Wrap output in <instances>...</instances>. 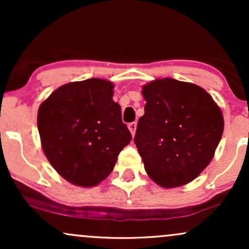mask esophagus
<instances>
[{"label": "esophagus", "instance_id": "obj_1", "mask_svg": "<svg viewBox=\"0 0 249 249\" xmlns=\"http://www.w3.org/2000/svg\"><path fill=\"white\" fill-rule=\"evenodd\" d=\"M136 128H137V123L136 122H132L128 124V130H130V132L132 136H134V133H136Z\"/></svg>", "mask_w": 249, "mask_h": 249}]
</instances>
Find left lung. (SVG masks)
<instances>
[{
    "label": "left lung",
    "instance_id": "1",
    "mask_svg": "<svg viewBox=\"0 0 249 249\" xmlns=\"http://www.w3.org/2000/svg\"><path fill=\"white\" fill-rule=\"evenodd\" d=\"M145 113L134 144L150 178L172 188L196 179L212 160L224 118L206 91L192 83L157 79L142 87Z\"/></svg>",
    "mask_w": 249,
    "mask_h": 249
}]
</instances>
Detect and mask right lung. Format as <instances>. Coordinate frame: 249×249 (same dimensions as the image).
Listing matches in <instances>:
<instances>
[{
    "mask_svg": "<svg viewBox=\"0 0 249 249\" xmlns=\"http://www.w3.org/2000/svg\"><path fill=\"white\" fill-rule=\"evenodd\" d=\"M112 89L99 78L68 83L38 108L37 127L48 160L78 186H95L107 178L132 138Z\"/></svg>",
    "mask_w": 249,
    "mask_h": 249,
    "instance_id": "right-lung-1",
    "label": "right lung"
}]
</instances>
